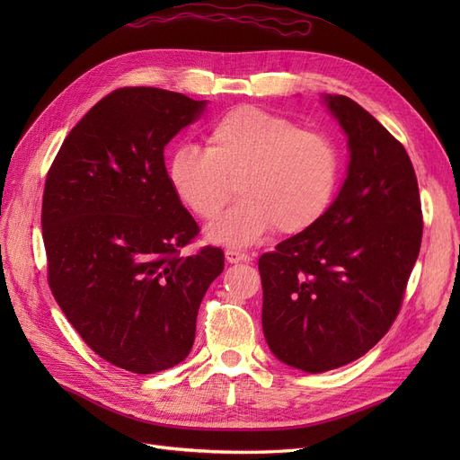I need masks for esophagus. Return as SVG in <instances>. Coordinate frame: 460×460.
<instances>
[{"instance_id":"obj_1","label":"esophagus","mask_w":460,"mask_h":460,"mask_svg":"<svg viewBox=\"0 0 460 460\" xmlns=\"http://www.w3.org/2000/svg\"><path fill=\"white\" fill-rule=\"evenodd\" d=\"M225 257H226V261H228L230 264L249 261V257H247L245 253H242V252H234V249H226V252H225Z\"/></svg>"}]
</instances>
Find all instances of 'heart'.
Instances as JSON below:
<instances>
[{
    "label": "heart",
    "mask_w": 460,
    "mask_h": 460,
    "mask_svg": "<svg viewBox=\"0 0 460 460\" xmlns=\"http://www.w3.org/2000/svg\"><path fill=\"white\" fill-rule=\"evenodd\" d=\"M205 149L182 146L166 161V176L186 208L213 220L232 198L242 199L207 228V238L232 247L259 242L274 226L299 234L326 215L341 176L330 136L257 107H235L205 134Z\"/></svg>",
    "instance_id": "1"
}]
</instances>
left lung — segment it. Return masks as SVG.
<instances>
[{"label":"left lung","mask_w":460,"mask_h":460,"mask_svg":"<svg viewBox=\"0 0 460 460\" xmlns=\"http://www.w3.org/2000/svg\"><path fill=\"white\" fill-rule=\"evenodd\" d=\"M323 103L347 136V176L326 215L259 259L262 332L280 363L303 372L349 365L399 313L422 242L412 163L368 111Z\"/></svg>","instance_id":"obj_1"}]
</instances>
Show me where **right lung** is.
<instances>
[{"label":"right lung","instance_id":"obj_1","mask_svg":"<svg viewBox=\"0 0 460 460\" xmlns=\"http://www.w3.org/2000/svg\"><path fill=\"white\" fill-rule=\"evenodd\" d=\"M207 102L120 88L68 132L48 172L41 230L55 301L88 347L134 374L190 355L205 291L225 253L182 257L196 220L166 176L163 151Z\"/></svg>","mask_w":460,"mask_h":460}]
</instances>
